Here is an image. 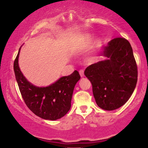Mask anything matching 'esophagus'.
<instances>
[{"instance_id":"obj_1","label":"esophagus","mask_w":148,"mask_h":148,"mask_svg":"<svg viewBox=\"0 0 148 148\" xmlns=\"http://www.w3.org/2000/svg\"><path fill=\"white\" fill-rule=\"evenodd\" d=\"M79 74H80V76L82 77H83L84 76V69H81L79 70Z\"/></svg>"}]
</instances>
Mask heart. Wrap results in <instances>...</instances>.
Here are the masks:
<instances>
[{"mask_svg":"<svg viewBox=\"0 0 148 148\" xmlns=\"http://www.w3.org/2000/svg\"><path fill=\"white\" fill-rule=\"evenodd\" d=\"M91 42V38L90 37H87L86 38V40H84V46H86L87 44H88L90 42Z\"/></svg>","mask_w":148,"mask_h":148,"instance_id":"1","label":"heart"}]
</instances>
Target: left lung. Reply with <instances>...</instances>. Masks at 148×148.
Returning a JSON list of instances; mask_svg holds the SVG:
<instances>
[{"label": "left lung", "instance_id": "left-lung-1", "mask_svg": "<svg viewBox=\"0 0 148 148\" xmlns=\"http://www.w3.org/2000/svg\"><path fill=\"white\" fill-rule=\"evenodd\" d=\"M108 58L88 66L84 74L92 83L93 94L100 108L113 110L126 103L137 82V66L130 43L116 38L104 47Z\"/></svg>", "mask_w": 148, "mask_h": 148}]
</instances>
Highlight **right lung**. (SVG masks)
Segmentation results:
<instances>
[{
	"mask_svg": "<svg viewBox=\"0 0 148 148\" xmlns=\"http://www.w3.org/2000/svg\"><path fill=\"white\" fill-rule=\"evenodd\" d=\"M14 61V72L20 92L28 108L36 115L46 120L54 121L64 116L71 108L73 92L79 73L75 71L70 75L60 77L48 87H37L30 84L19 69L18 58Z\"/></svg>",
	"mask_w": 148,
	"mask_h": 148,
	"instance_id": "add662e5",
	"label": "right lung"
}]
</instances>
